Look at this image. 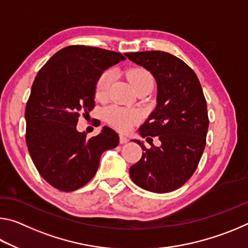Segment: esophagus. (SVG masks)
I'll return each instance as SVG.
<instances>
[{
    "mask_svg": "<svg viewBox=\"0 0 248 248\" xmlns=\"http://www.w3.org/2000/svg\"><path fill=\"white\" fill-rule=\"evenodd\" d=\"M119 142H120V144H125L127 143V142H129V139L127 137H124V136H120L119 137Z\"/></svg>",
    "mask_w": 248,
    "mask_h": 248,
    "instance_id": "obj_1",
    "label": "esophagus"
}]
</instances>
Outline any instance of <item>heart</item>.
<instances>
[{
	"mask_svg": "<svg viewBox=\"0 0 248 248\" xmlns=\"http://www.w3.org/2000/svg\"><path fill=\"white\" fill-rule=\"evenodd\" d=\"M127 78L134 90H139L146 85H154V78L148 70L143 68H132L128 70ZM114 79V72L104 71L96 82L95 95L97 99L104 100L108 96L109 89ZM141 119V112L136 108L111 106L106 110V120L116 129L127 132Z\"/></svg>",
	"mask_w": 248,
	"mask_h": 248,
	"instance_id": "b5f03b06",
	"label": "heart"
}]
</instances>
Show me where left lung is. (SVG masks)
I'll use <instances>...</instances> for the list:
<instances>
[{
	"label": "left lung",
	"mask_w": 248,
	"mask_h": 248,
	"mask_svg": "<svg viewBox=\"0 0 248 248\" xmlns=\"http://www.w3.org/2000/svg\"><path fill=\"white\" fill-rule=\"evenodd\" d=\"M150 71L157 84L156 107L141 125V137H158L141 159L130 167V177L142 189L164 194L178 189L195 173L205 146L209 118L196 73L179 58L164 51L124 53ZM151 139V138H149Z\"/></svg>",
	"instance_id": "1"
}]
</instances>
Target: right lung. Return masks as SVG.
<instances>
[{"mask_svg":"<svg viewBox=\"0 0 248 248\" xmlns=\"http://www.w3.org/2000/svg\"><path fill=\"white\" fill-rule=\"evenodd\" d=\"M124 59L110 50L69 46L37 74L25 110L26 143L41 177L57 189L83 187L97 171L103 152L118 145L119 137L111 128L104 127L87 139L77 124L78 117L95 106L99 75Z\"/></svg>","mask_w":248,"mask_h":248,"instance_id":"add662e5","label":"right lung"}]
</instances>
